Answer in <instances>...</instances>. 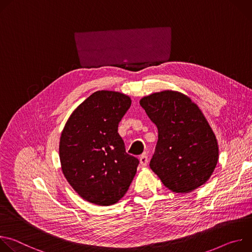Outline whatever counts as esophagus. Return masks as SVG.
<instances>
[{
	"instance_id": "obj_1",
	"label": "esophagus",
	"mask_w": 252,
	"mask_h": 252,
	"mask_svg": "<svg viewBox=\"0 0 252 252\" xmlns=\"http://www.w3.org/2000/svg\"><path fill=\"white\" fill-rule=\"evenodd\" d=\"M139 163L141 166H146L148 164V156L146 154H143L139 157Z\"/></svg>"
}]
</instances>
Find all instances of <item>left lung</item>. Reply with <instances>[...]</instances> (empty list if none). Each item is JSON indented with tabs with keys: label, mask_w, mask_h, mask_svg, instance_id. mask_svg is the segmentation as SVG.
I'll use <instances>...</instances> for the list:
<instances>
[{
	"label": "left lung",
	"mask_w": 252,
	"mask_h": 252,
	"mask_svg": "<svg viewBox=\"0 0 252 252\" xmlns=\"http://www.w3.org/2000/svg\"><path fill=\"white\" fill-rule=\"evenodd\" d=\"M139 104L157 126L158 139L150 166L165 188L188 193L204 185L219 161V145L199 107L188 95L163 91Z\"/></svg>",
	"instance_id": "8db88e82"
}]
</instances>
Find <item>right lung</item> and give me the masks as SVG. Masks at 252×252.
I'll return each mask as SVG.
<instances>
[{
    "label": "right lung",
    "mask_w": 252,
    "mask_h": 252,
    "mask_svg": "<svg viewBox=\"0 0 252 252\" xmlns=\"http://www.w3.org/2000/svg\"><path fill=\"white\" fill-rule=\"evenodd\" d=\"M131 99L119 92L97 91L66 121L60 138V160L67 183L85 200L117 203L127 191L138 159L126 152L119 123Z\"/></svg>",
    "instance_id": "right-lung-1"
}]
</instances>
